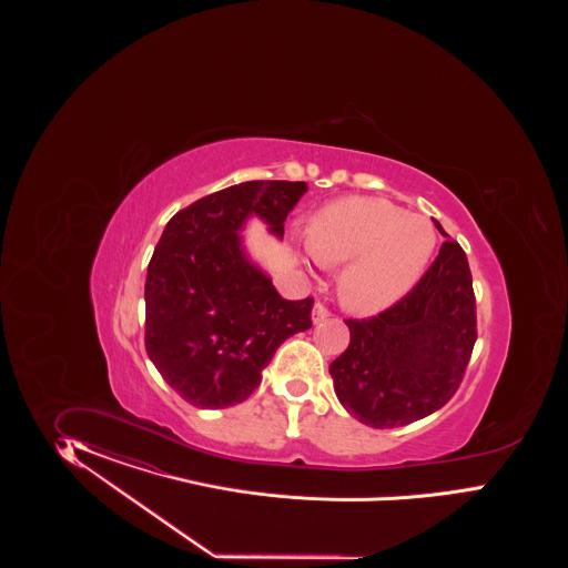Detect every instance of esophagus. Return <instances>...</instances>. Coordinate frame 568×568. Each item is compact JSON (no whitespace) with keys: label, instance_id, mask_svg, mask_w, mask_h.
I'll return each mask as SVG.
<instances>
[{"label":"esophagus","instance_id":"34e87169","mask_svg":"<svg viewBox=\"0 0 568 568\" xmlns=\"http://www.w3.org/2000/svg\"><path fill=\"white\" fill-rule=\"evenodd\" d=\"M328 316H331V312H328V308H325L323 304H316L314 310H312V323H314V325H321V323H325Z\"/></svg>","mask_w":568,"mask_h":568}]
</instances>
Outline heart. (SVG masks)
Returning a JSON list of instances; mask_svg holds the SVG:
<instances>
[{
  "label": "heart",
  "instance_id": "heart-1",
  "mask_svg": "<svg viewBox=\"0 0 568 568\" xmlns=\"http://www.w3.org/2000/svg\"><path fill=\"white\" fill-rule=\"evenodd\" d=\"M310 254L345 264L339 295L347 308L378 312L410 292L437 245L429 219L378 197H344L316 210L306 229Z\"/></svg>",
  "mask_w": 568,
  "mask_h": 568
}]
</instances>
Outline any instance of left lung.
<instances>
[{
    "label": "left lung",
    "mask_w": 568,
    "mask_h": 568,
    "mask_svg": "<svg viewBox=\"0 0 568 568\" xmlns=\"http://www.w3.org/2000/svg\"><path fill=\"white\" fill-rule=\"evenodd\" d=\"M345 325L349 345L328 373L347 413L373 429H394L446 406L477 342L473 276L460 243L444 241L429 271L394 306Z\"/></svg>",
    "instance_id": "obj_1"
}]
</instances>
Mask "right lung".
<instances>
[{"label":"right lung","instance_id":"obj_1","mask_svg":"<svg viewBox=\"0 0 568 568\" xmlns=\"http://www.w3.org/2000/svg\"><path fill=\"white\" fill-rule=\"evenodd\" d=\"M304 181H247L172 216L145 278V349L172 389L197 408L254 394L287 337L312 327L314 300H283L245 256L240 231L258 216L278 240Z\"/></svg>","mask_w":568,"mask_h":568}]
</instances>
